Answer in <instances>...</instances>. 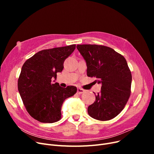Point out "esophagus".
Masks as SVG:
<instances>
[{
	"label": "esophagus",
	"instance_id": "1",
	"mask_svg": "<svg viewBox=\"0 0 154 154\" xmlns=\"http://www.w3.org/2000/svg\"><path fill=\"white\" fill-rule=\"evenodd\" d=\"M83 92H84V90L82 89V88H77V93L79 94H81Z\"/></svg>",
	"mask_w": 154,
	"mask_h": 154
}]
</instances>
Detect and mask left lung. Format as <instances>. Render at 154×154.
<instances>
[{"label": "left lung", "mask_w": 154, "mask_h": 154, "mask_svg": "<svg viewBox=\"0 0 154 154\" xmlns=\"http://www.w3.org/2000/svg\"><path fill=\"white\" fill-rule=\"evenodd\" d=\"M87 64V75L102 85L88 114L99 120H109L122 111L131 95L132 74L124 57L112 48L98 45H77Z\"/></svg>", "instance_id": "8db88e82"}]
</instances>
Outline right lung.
Instances as JSON below:
<instances>
[{"label":"right lung","mask_w":154,"mask_h":154,"mask_svg":"<svg viewBox=\"0 0 154 154\" xmlns=\"http://www.w3.org/2000/svg\"><path fill=\"white\" fill-rule=\"evenodd\" d=\"M75 44L43 50L23 63L18 80V91L31 117L43 123H54L61 118L63 101L74 95L77 87H62L52 83L63 62L74 51Z\"/></svg>","instance_id":"1"}]
</instances>
